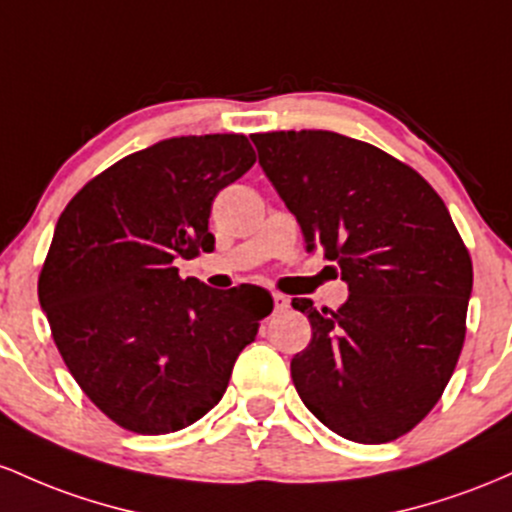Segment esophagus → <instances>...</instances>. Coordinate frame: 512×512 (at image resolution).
Here are the masks:
<instances>
[{
  "label": "esophagus",
  "instance_id": "1",
  "mask_svg": "<svg viewBox=\"0 0 512 512\" xmlns=\"http://www.w3.org/2000/svg\"><path fill=\"white\" fill-rule=\"evenodd\" d=\"M273 304H275V309H278V312H283V309L290 307V300H287L285 295H280V292H273Z\"/></svg>",
  "mask_w": 512,
  "mask_h": 512
}]
</instances>
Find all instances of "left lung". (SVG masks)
<instances>
[{"mask_svg":"<svg viewBox=\"0 0 512 512\" xmlns=\"http://www.w3.org/2000/svg\"><path fill=\"white\" fill-rule=\"evenodd\" d=\"M258 164L348 285L338 309L295 297L312 341L290 363L309 411L341 438L392 442L440 401L464 346L472 258L433 186L329 130L251 135Z\"/></svg>","mask_w":512,"mask_h":512,"instance_id":"left-lung-1","label":"left lung"}]
</instances>
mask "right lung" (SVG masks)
<instances>
[{
  "mask_svg": "<svg viewBox=\"0 0 512 512\" xmlns=\"http://www.w3.org/2000/svg\"><path fill=\"white\" fill-rule=\"evenodd\" d=\"M254 162L244 135L171 137L108 166L62 210L38 300L67 370L120 428L164 435L203 418L273 312L263 287L212 290L176 268L215 249L212 200Z\"/></svg>",
  "mask_w": 512,
  "mask_h": 512,
  "instance_id": "obj_1",
  "label": "right lung"
}]
</instances>
